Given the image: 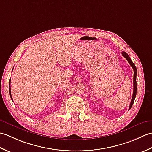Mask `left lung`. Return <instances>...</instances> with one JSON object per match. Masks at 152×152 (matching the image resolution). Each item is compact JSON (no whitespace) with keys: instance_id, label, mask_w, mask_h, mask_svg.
<instances>
[{"instance_id":"1","label":"left lung","mask_w":152,"mask_h":152,"mask_svg":"<svg viewBox=\"0 0 152 152\" xmlns=\"http://www.w3.org/2000/svg\"><path fill=\"white\" fill-rule=\"evenodd\" d=\"M121 54L123 56V57H125L126 59V60H127V61L129 63V64L132 66L133 70H134V77H133V86H134V88H133V94H132V100H131V104H130V106H129V110L132 107L133 103H134V100H135L136 96H137V67H136L135 65L134 64V63L132 62L131 59L130 58V57L129 56V55L126 54L125 52H122Z\"/></svg>"}]
</instances>
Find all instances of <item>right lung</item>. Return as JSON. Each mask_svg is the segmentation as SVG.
<instances>
[{
    "mask_svg": "<svg viewBox=\"0 0 152 152\" xmlns=\"http://www.w3.org/2000/svg\"><path fill=\"white\" fill-rule=\"evenodd\" d=\"M9 92H10V97H11L12 100H12V95H11V91H10V81H9Z\"/></svg>",
    "mask_w": 152,
    "mask_h": 152,
    "instance_id": "add662e5",
    "label": "right lung"
}]
</instances>
